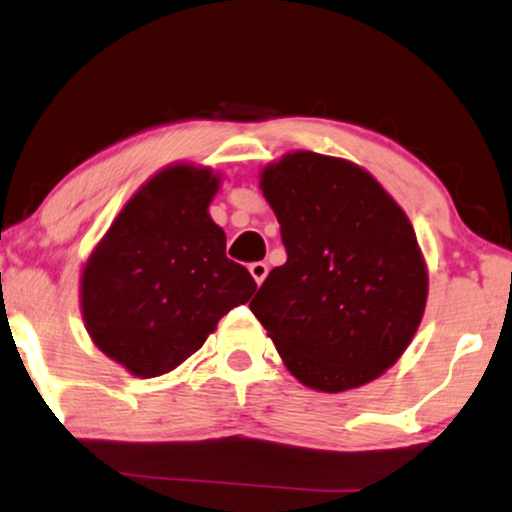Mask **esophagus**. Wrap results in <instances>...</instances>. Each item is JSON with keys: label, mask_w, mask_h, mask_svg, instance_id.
<instances>
[{"label": "esophagus", "mask_w": 512, "mask_h": 512, "mask_svg": "<svg viewBox=\"0 0 512 512\" xmlns=\"http://www.w3.org/2000/svg\"><path fill=\"white\" fill-rule=\"evenodd\" d=\"M248 269H250V274H252V278H255L257 285H262L264 278H267V274H269V267L264 262H252Z\"/></svg>", "instance_id": "esophagus-1"}]
</instances>
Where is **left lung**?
Segmentation results:
<instances>
[{"mask_svg": "<svg viewBox=\"0 0 512 512\" xmlns=\"http://www.w3.org/2000/svg\"><path fill=\"white\" fill-rule=\"evenodd\" d=\"M288 252L250 311L304 386L342 393L403 356L424 318L428 271L412 222L356 163L292 152L260 173Z\"/></svg>", "mask_w": 512, "mask_h": 512, "instance_id": "8db88e82", "label": "left lung"}]
</instances>
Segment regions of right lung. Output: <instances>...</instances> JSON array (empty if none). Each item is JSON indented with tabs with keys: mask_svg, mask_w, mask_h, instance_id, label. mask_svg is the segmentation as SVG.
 Returning <instances> with one entry per match:
<instances>
[{
	"mask_svg": "<svg viewBox=\"0 0 512 512\" xmlns=\"http://www.w3.org/2000/svg\"><path fill=\"white\" fill-rule=\"evenodd\" d=\"M220 175L194 163L156 173L121 208L81 271V316L93 344L135 377L175 370L217 320L257 290L227 257L208 213Z\"/></svg>",
	"mask_w": 512,
	"mask_h": 512,
	"instance_id": "right-lung-1",
	"label": "right lung"
}]
</instances>
